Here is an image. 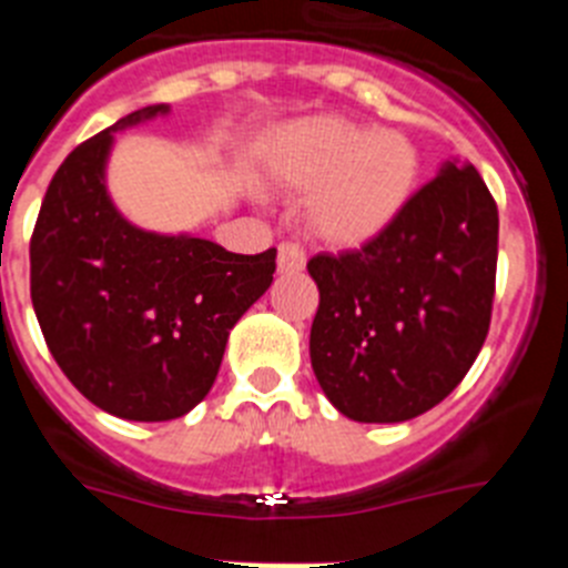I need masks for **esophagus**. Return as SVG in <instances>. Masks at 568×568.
<instances>
[{
	"label": "esophagus",
	"instance_id": "34e87169",
	"mask_svg": "<svg viewBox=\"0 0 568 568\" xmlns=\"http://www.w3.org/2000/svg\"><path fill=\"white\" fill-rule=\"evenodd\" d=\"M304 264H307V255H304V250L298 247V244H278V273L281 275H295L304 270Z\"/></svg>",
	"mask_w": 568,
	"mask_h": 568
}]
</instances>
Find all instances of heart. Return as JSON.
<instances>
[{"mask_svg": "<svg viewBox=\"0 0 568 568\" xmlns=\"http://www.w3.org/2000/svg\"><path fill=\"white\" fill-rule=\"evenodd\" d=\"M264 175L284 193L307 195L304 222L315 239L358 250L404 219L420 187L424 159L404 130L321 113L275 130Z\"/></svg>", "mask_w": 568, "mask_h": 568, "instance_id": "1", "label": "heart"}]
</instances>
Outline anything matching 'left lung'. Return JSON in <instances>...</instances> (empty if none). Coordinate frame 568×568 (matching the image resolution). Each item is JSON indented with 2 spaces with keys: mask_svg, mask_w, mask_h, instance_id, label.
I'll list each match as a JSON object with an SVG mask.
<instances>
[{
  "mask_svg": "<svg viewBox=\"0 0 568 568\" xmlns=\"http://www.w3.org/2000/svg\"><path fill=\"white\" fill-rule=\"evenodd\" d=\"M498 207L449 159L398 224L307 270L318 284L310 361L329 404L361 424L418 418L453 393L489 333Z\"/></svg>",
  "mask_w": 568,
  "mask_h": 568,
  "instance_id": "1",
  "label": "left lung"
}]
</instances>
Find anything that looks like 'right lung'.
<instances>
[{"instance_id": "right-lung-1", "label": "right lung", "mask_w": 568, "mask_h": 568, "mask_svg": "<svg viewBox=\"0 0 568 568\" xmlns=\"http://www.w3.org/2000/svg\"><path fill=\"white\" fill-rule=\"evenodd\" d=\"M150 104L79 144L57 170L30 239V298L70 384L124 420H173L202 404L230 329L267 293L275 250L130 224L108 193L115 133L168 115Z\"/></svg>"}]
</instances>
